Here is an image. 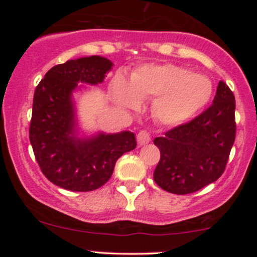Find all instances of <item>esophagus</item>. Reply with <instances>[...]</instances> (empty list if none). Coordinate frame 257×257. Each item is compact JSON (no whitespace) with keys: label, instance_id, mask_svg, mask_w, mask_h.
Segmentation results:
<instances>
[{"label":"esophagus","instance_id":"obj_1","mask_svg":"<svg viewBox=\"0 0 257 257\" xmlns=\"http://www.w3.org/2000/svg\"><path fill=\"white\" fill-rule=\"evenodd\" d=\"M151 141V135L149 134V132L146 131H140L138 134V143L139 145H146Z\"/></svg>","mask_w":257,"mask_h":257}]
</instances>
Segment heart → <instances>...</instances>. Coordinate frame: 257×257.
Masks as SVG:
<instances>
[{
  "label": "heart",
  "instance_id": "1",
  "mask_svg": "<svg viewBox=\"0 0 257 257\" xmlns=\"http://www.w3.org/2000/svg\"><path fill=\"white\" fill-rule=\"evenodd\" d=\"M213 93L210 79L174 64L144 65L133 73L129 87L117 79L113 87L116 101L134 108L140 100L158 96L152 105L155 118L164 124H181L206 105Z\"/></svg>",
  "mask_w": 257,
  "mask_h": 257
}]
</instances>
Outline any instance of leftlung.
Instances as JSON below:
<instances>
[{
	"label": "left lung",
	"instance_id": "8db88e82",
	"mask_svg": "<svg viewBox=\"0 0 257 257\" xmlns=\"http://www.w3.org/2000/svg\"><path fill=\"white\" fill-rule=\"evenodd\" d=\"M235 99L225 82L217 85L213 104L198 116L156 138L161 151L153 179L174 194H188L216 181L226 169L234 144Z\"/></svg>",
	"mask_w": 257,
	"mask_h": 257
}]
</instances>
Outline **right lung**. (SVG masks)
<instances>
[{
    "mask_svg": "<svg viewBox=\"0 0 257 257\" xmlns=\"http://www.w3.org/2000/svg\"><path fill=\"white\" fill-rule=\"evenodd\" d=\"M112 63L102 57L81 58L55 65L35 89L29 138L41 172L49 181L73 192L105 185L123 153L137 147L131 132L99 134L78 140L73 133L72 90L78 82L98 84Z\"/></svg>",
    "mask_w": 257,
    "mask_h": 257,
    "instance_id": "add662e5",
    "label": "right lung"
}]
</instances>
